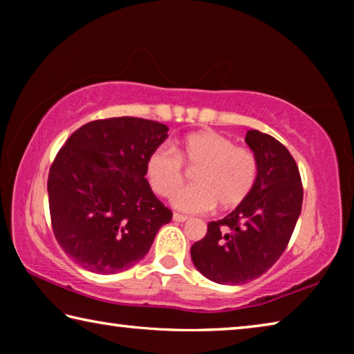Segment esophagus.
I'll list each match as a JSON object with an SVG mask.
<instances>
[{"mask_svg": "<svg viewBox=\"0 0 354 354\" xmlns=\"http://www.w3.org/2000/svg\"><path fill=\"white\" fill-rule=\"evenodd\" d=\"M173 220L175 221H179V223H183V221H187L189 217H185V215H181V214H173Z\"/></svg>", "mask_w": 354, "mask_h": 354, "instance_id": "34e87169", "label": "esophagus"}]
</instances>
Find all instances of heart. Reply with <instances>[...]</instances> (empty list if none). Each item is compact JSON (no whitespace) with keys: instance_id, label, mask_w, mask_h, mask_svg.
I'll list each match as a JSON object with an SVG mask.
<instances>
[{"instance_id":"1","label":"heart","mask_w":354,"mask_h":354,"mask_svg":"<svg viewBox=\"0 0 354 354\" xmlns=\"http://www.w3.org/2000/svg\"><path fill=\"white\" fill-rule=\"evenodd\" d=\"M198 169L195 188L177 192L185 178L183 165ZM147 178L154 194L173 196L179 211L201 214L218 205L231 211L248 198L257 179V158L247 147L236 145L217 131H200L173 148L158 147L147 159Z\"/></svg>"}]
</instances>
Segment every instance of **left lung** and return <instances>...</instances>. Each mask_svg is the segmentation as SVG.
Returning <instances> with one entry per match:
<instances>
[{"label": "left lung", "mask_w": 354, "mask_h": 354, "mask_svg": "<svg viewBox=\"0 0 354 354\" xmlns=\"http://www.w3.org/2000/svg\"><path fill=\"white\" fill-rule=\"evenodd\" d=\"M245 142L257 158L253 190L225 218L209 221L206 236L190 248L198 272L218 284H245L266 273L284 253L301 212V176L289 149L257 129Z\"/></svg>", "instance_id": "1"}]
</instances>
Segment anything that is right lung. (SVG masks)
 Here are the masks:
<instances>
[{
  "label": "right lung",
  "instance_id": "right-lung-1",
  "mask_svg": "<svg viewBox=\"0 0 354 354\" xmlns=\"http://www.w3.org/2000/svg\"><path fill=\"white\" fill-rule=\"evenodd\" d=\"M167 131L164 123L137 117L93 120L59 149L48 175L53 232L86 270H127L171 220L145 178L148 156Z\"/></svg>",
  "mask_w": 354,
  "mask_h": 354
}]
</instances>
